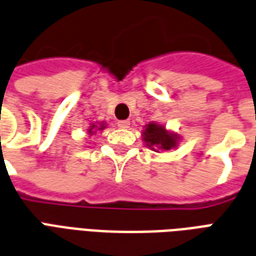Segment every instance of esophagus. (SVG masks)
Wrapping results in <instances>:
<instances>
[{
    "mask_svg": "<svg viewBox=\"0 0 256 256\" xmlns=\"http://www.w3.org/2000/svg\"><path fill=\"white\" fill-rule=\"evenodd\" d=\"M117 126H120V128H128L130 126V121L128 120H120L117 122Z\"/></svg>",
    "mask_w": 256,
    "mask_h": 256,
    "instance_id": "obj_1",
    "label": "esophagus"
}]
</instances>
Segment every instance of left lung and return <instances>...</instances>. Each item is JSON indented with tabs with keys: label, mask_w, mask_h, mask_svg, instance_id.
Masks as SVG:
<instances>
[{
	"label": "left lung",
	"mask_w": 256,
	"mask_h": 256,
	"mask_svg": "<svg viewBox=\"0 0 256 256\" xmlns=\"http://www.w3.org/2000/svg\"><path fill=\"white\" fill-rule=\"evenodd\" d=\"M143 140L146 142V146L150 147L151 150H170L176 147L177 136L169 134L162 126L150 122L143 130Z\"/></svg>",
	"instance_id": "8db88e82"
}]
</instances>
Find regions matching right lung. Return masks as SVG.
I'll list each match as a JSON object with an SVG mask.
<instances>
[{"label":"right lung","instance_id":"add662e5","mask_svg":"<svg viewBox=\"0 0 256 256\" xmlns=\"http://www.w3.org/2000/svg\"><path fill=\"white\" fill-rule=\"evenodd\" d=\"M104 128H105V126H104V124H100V126H95V124H92V126H90V130H88V134H92V132H94V130H104Z\"/></svg>","mask_w":256,"mask_h":256}]
</instances>
